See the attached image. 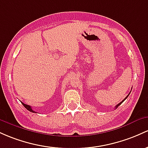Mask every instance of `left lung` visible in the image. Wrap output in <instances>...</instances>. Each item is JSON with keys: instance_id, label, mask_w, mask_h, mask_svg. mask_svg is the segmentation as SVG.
<instances>
[{"instance_id": "1", "label": "left lung", "mask_w": 148, "mask_h": 148, "mask_svg": "<svg viewBox=\"0 0 148 148\" xmlns=\"http://www.w3.org/2000/svg\"><path fill=\"white\" fill-rule=\"evenodd\" d=\"M129 94H130V93H129ZM129 94H128V96H127V97H126V98H125V99H124V100H123V101H122V102H120V103H118V104H117V106H115V109H116V108H117V107H118V106H119V105H121V104H122V103H123V102H124V101L126 100V99H127V98L128 97V96H129Z\"/></svg>"}]
</instances>
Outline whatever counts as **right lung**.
<instances>
[{"label":"right lung","mask_w":148,"mask_h":148,"mask_svg":"<svg viewBox=\"0 0 148 148\" xmlns=\"http://www.w3.org/2000/svg\"><path fill=\"white\" fill-rule=\"evenodd\" d=\"M21 103H22V105L24 106V107L26 108L28 110H29L30 112H35V111H34V110H33L32 108H31V106H29V105H26V104H25V103H22V102H21Z\"/></svg>","instance_id":"add662e5"}]
</instances>
